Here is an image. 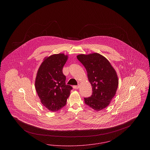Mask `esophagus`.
Here are the masks:
<instances>
[{
	"label": "esophagus",
	"instance_id": "34e87169",
	"mask_svg": "<svg viewBox=\"0 0 150 150\" xmlns=\"http://www.w3.org/2000/svg\"><path fill=\"white\" fill-rule=\"evenodd\" d=\"M73 88L74 89H78L79 88V86H73Z\"/></svg>",
	"mask_w": 150,
	"mask_h": 150
}]
</instances>
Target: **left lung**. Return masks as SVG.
Returning a JSON list of instances; mask_svg holds the SVG:
<instances>
[{
	"instance_id": "1",
	"label": "left lung",
	"mask_w": 150,
	"mask_h": 150,
	"mask_svg": "<svg viewBox=\"0 0 150 150\" xmlns=\"http://www.w3.org/2000/svg\"><path fill=\"white\" fill-rule=\"evenodd\" d=\"M84 65L93 93L84 98L86 105L96 111L107 107L114 97L119 84L117 73L106 58L97 53L77 56Z\"/></svg>"
}]
</instances>
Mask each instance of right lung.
Returning a JSON list of instances; mask_svg holds the SVG:
<instances>
[{
    "label": "right lung",
    "mask_w": 150,
    "mask_h": 150,
    "mask_svg": "<svg viewBox=\"0 0 150 150\" xmlns=\"http://www.w3.org/2000/svg\"><path fill=\"white\" fill-rule=\"evenodd\" d=\"M68 59L64 53L45 57L36 76V91L41 103L50 111L55 112L66 104L71 86L66 85L62 69Z\"/></svg>",
    "instance_id": "add662e5"
}]
</instances>
